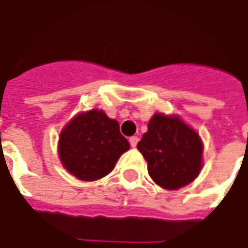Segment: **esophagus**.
<instances>
[{"label":"esophagus","instance_id":"esophagus-1","mask_svg":"<svg viewBox=\"0 0 248 248\" xmlns=\"http://www.w3.org/2000/svg\"><path fill=\"white\" fill-rule=\"evenodd\" d=\"M138 137H131V138H130L129 140V142H130V146H131V147H135V146H137V143H138Z\"/></svg>","mask_w":248,"mask_h":248}]
</instances>
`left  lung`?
I'll list each match as a JSON object with an SVG mask.
<instances>
[{"instance_id":"8db88e82","label":"left lung","mask_w":248,"mask_h":248,"mask_svg":"<svg viewBox=\"0 0 248 248\" xmlns=\"http://www.w3.org/2000/svg\"><path fill=\"white\" fill-rule=\"evenodd\" d=\"M151 179L166 190L187 186L203 167V142L179 115L155 113L138 142Z\"/></svg>"}]
</instances>
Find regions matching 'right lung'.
Returning a JSON list of instances; mask_svg holds the SVG:
<instances>
[{"label":"right lung","mask_w":248,"mask_h":248,"mask_svg":"<svg viewBox=\"0 0 248 248\" xmlns=\"http://www.w3.org/2000/svg\"><path fill=\"white\" fill-rule=\"evenodd\" d=\"M130 143L119 124L99 108L78 113L65 124L58 140V156L67 172L83 182H93L113 171Z\"/></svg>","instance_id":"add662e5"}]
</instances>
